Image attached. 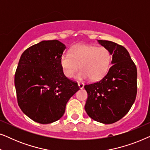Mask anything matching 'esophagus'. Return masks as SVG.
<instances>
[{
  "mask_svg": "<svg viewBox=\"0 0 150 150\" xmlns=\"http://www.w3.org/2000/svg\"><path fill=\"white\" fill-rule=\"evenodd\" d=\"M78 85H79V87L80 89H82L84 88V85H85V84H84L83 83H78Z\"/></svg>",
  "mask_w": 150,
  "mask_h": 150,
  "instance_id": "34e87169",
  "label": "esophagus"
}]
</instances>
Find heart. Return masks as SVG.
I'll list each match as a JSON object with an SVG mask.
<instances>
[{"label": "heart", "mask_w": 150, "mask_h": 150, "mask_svg": "<svg viewBox=\"0 0 150 150\" xmlns=\"http://www.w3.org/2000/svg\"><path fill=\"white\" fill-rule=\"evenodd\" d=\"M69 54L63 53L60 58L61 69L68 79H71L80 67L78 79L90 78L97 81L105 76L109 69L111 54L105 47L79 44L73 46Z\"/></svg>", "instance_id": "heart-1"}]
</instances>
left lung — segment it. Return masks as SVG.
I'll list each match as a JSON object with an SVG mask.
<instances>
[{"label":"left lung","mask_w":150,"mask_h":150,"mask_svg":"<svg viewBox=\"0 0 150 150\" xmlns=\"http://www.w3.org/2000/svg\"><path fill=\"white\" fill-rule=\"evenodd\" d=\"M97 41L109 50L112 66L99 82L85 85L88 94L85 109L92 120L110 124L126 115L134 104L137 70L124 46L110 41Z\"/></svg>","instance_id":"left-lung-1"}]
</instances>
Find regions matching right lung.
<instances>
[{"instance_id": "obj_1", "label": "right lung", "mask_w": 150, "mask_h": 150, "mask_svg": "<svg viewBox=\"0 0 150 150\" xmlns=\"http://www.w3.org/2000/svg\"><path fill=\"white\" fill-rule=\"evenodd\" d=\"M65 48L59 40H44L20 57L14 79L18 103L34 122L47 124L59 120L67 102L80 89L61 69L60 58Z\"/></svg>"}]
</instances>
